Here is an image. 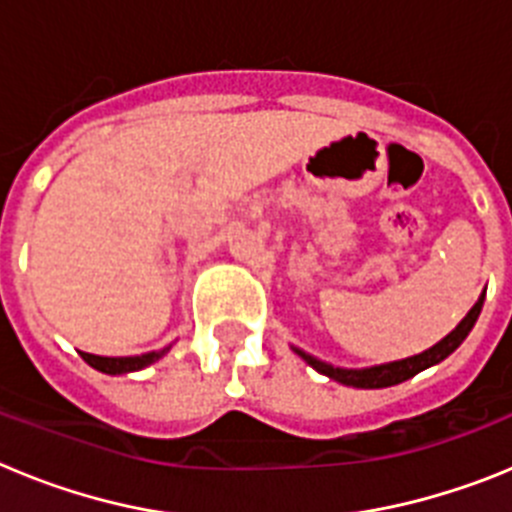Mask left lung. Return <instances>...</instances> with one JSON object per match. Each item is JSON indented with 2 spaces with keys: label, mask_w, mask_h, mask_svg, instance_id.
I'll list each match as a JSON object with an SVG mask.
<instances>
[{
  "label": "left lung",
  "mask_w": 512,
  "mask_h": 512,
  "mask_svg": "<svg viewBox=\"0 0 512 512\" xmlns=\"http://www.w3.org/2000/svg\"><path fill=\"white\" fill-rule=\"evenodd\" d=\"M482 302H485V295L479 297L477 305L469 310L467 318L461 320V323L456 325V328L451 330L449 336L443 338L441 343H436V346L428 348V351H423V354L410 356V359H402V361H392V364L372 366V369H336V366L312 359V356L305 354V351H297V348L295 351L307 361V364L312 366V369H318L320 374H325V377H330V379H336V382H341V384H348V387H364V390L392 387V384L405 382V379L415 377V374L423 372V369H428V366L438 364V361L446 359V356H449L454 348H459V343L469 336V330H472L474 323H477L479 312H482Z\"/></svg>",
  "instance_id": "left-lung-1"
}]
</instances>
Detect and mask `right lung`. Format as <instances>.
Wrapping results in <instances>:
<instances>
[{
	"instance_id": "right-lung-1",
	"label": "right lung",
	"mask_w": 512,
	"mask_h": 512,
	"mask_svg": "<svg viewBox=\"0 0 512 512\" xmlns=\"http://www.w3.org/2000/svg\"><path fill=\"white\" fill-rule=\"evenodd\" d=\"M166 351H169V348H164V351H153V354H143V356H125V359H110V356H94V354H84V351H81V359L87 361L89 366H94L97 372L128 374V372H138V369H143V366L158 361L161 356L166 354Z\"/></svg>"
}]
</instances>
